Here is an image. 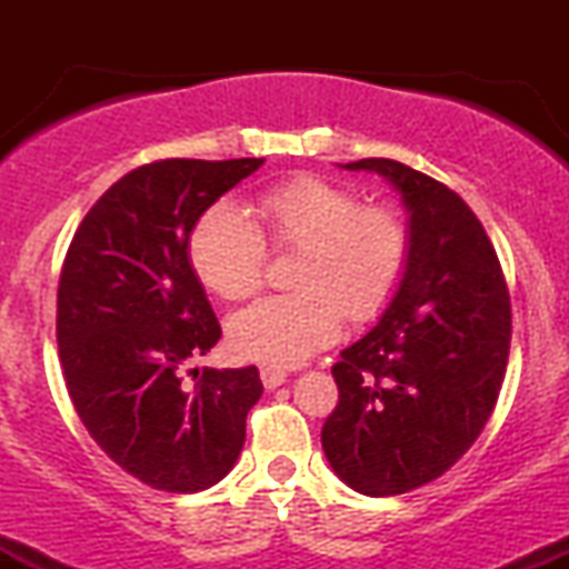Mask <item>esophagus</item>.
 <instances>
[{
	"instance_id": "obj_1",
	"label": "esophagus",
	"mask_w": 569,
	"mask_h": 569,
	"mask_svg": "<svg viewBox=\"0 0 569 569\" xmlns=\"http://www.w3.org/2000/svg\"><path fill=\"white\" fill-rule=\"evenodd\" d=\"M259 377H262L267 390H276L286 382V371L278 369V367H262V369H259Z\"/></svg>"
}]
</instances>
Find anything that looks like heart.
I'll use <instances>...</instances> for the list:
<instances>
[{
	"instance_id": "b5f03b06",
	"label": "heart",
	"mask_w": 569,
	"mask_h": 569,
	"mask_svg": "<svg viewBox=\"0 0 569 569\" xmlns=\"http://www.w3.org/2000/svg\"><path fill=\"white\" fill-rule=\"evenodd\" d=\"M264 234L230 202L206 208L189 232V264L206 289L246 299L262 286L267 243L299 248L297 291L264 297L227 323L230 348L264 363H302L339 335L342 316L369 321L390 302L409 262V232L390 208L361 206L352 189L299 173L262 189L248 206Z\"/></svg>"
}]
</instances>
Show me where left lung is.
<instances>
[{"mask_svg": "<svg viewBox=\"0 0 569 569\" xmlns=\"http://www.w3.org/2000/svg\"><path fill=\"white\" fill-rule=\"evenodd\" d=\"M409 211V262L388 310L331 367L337 409L329 466L369 498L439 479L485 430L511 345V297L485 227L460 194L403 166L367 158Z\"/></svg>", "mask_w": 569, "mask_h": 569, "instance_id": "left-lung-1", "label": "left lung"}]
</instances>
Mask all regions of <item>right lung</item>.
Segmentation results:
<instances>
[{"mask_svg":"<svg viewBox=\"0 0 569 569\" xmlns=\"http://www.w3.org/2000/svg\"><path fill=\"white\" fill-rule=\"evenodd\" d=\"M262 162L173 158L136 168L96 200L63 259L56 337L71 403L122 471L162 492L224 479L262 396L257 367L194 369L198 382H184L189 361L221 337L189 264V232Z\"/></svg>","mask_w":569,"mask_h":569,"instance_id":"right-lung-1","label":"right lung"}]
</instances>
